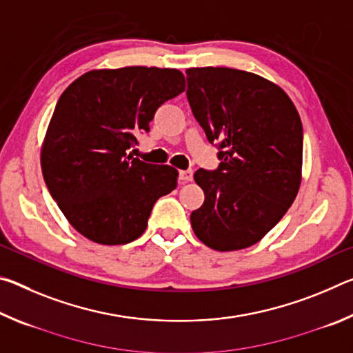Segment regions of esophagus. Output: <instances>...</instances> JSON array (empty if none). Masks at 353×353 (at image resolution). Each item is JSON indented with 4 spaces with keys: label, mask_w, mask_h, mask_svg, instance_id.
<instances>
[{
    "label": "esophagus",
    "mask_w": 353,
    "mask_h": 353,
    "mask_svg": "<svg viewBox=\"0 0 353 353\" xmlns=\"http://www.w3.org/2000/svg\"><path fill=\"white\" fill-rule=\"evenodd\" d=\"M179 179H181L182 182H190L193 181V170H185L179 172Z\"/></svg>",
    "instance_id": "esophagus-1"
}]
</instances>
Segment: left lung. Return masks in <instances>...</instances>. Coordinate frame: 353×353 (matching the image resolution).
<instances>
[{
	"mask_svg": "<svg viewBox=\"0 0 353 353\" xmlns=\"http://www.w3.org/2000/svg\"><path fill=\"white\" fill-rule=\"evenodd\" d=\"M187 98L210 143L218 170L199 168L205 201L191 213L196 236L219 252L259 243L294 202L302 181L303 130L282 88L249 71L187 70Z\"/></svg>",
	"mask_w": 353,
	"mask_h": 353,
	"instance_id": "obj_1",
	"label": "left lung"
}]
</instances>
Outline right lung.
Listing matches in <instances>:
<instances>
[{"label": "right lung", "instance_id": "obj_1", "mask_svg": "<svg viewBox=\"0 0 353 353\" xmlns=\"http://www.w3.org/2000/svg\"><path fill=\"white\" fill-rule=\"evenodd\" d=\"M185 90L174 68L92 70L59 98L41 146V172L65 218L98 244H128L148 227L155 201L177 187V170L134 159L137 132Z\"/></svg>", "mask_w": 353, "mask_h": 353}]
</instances>
